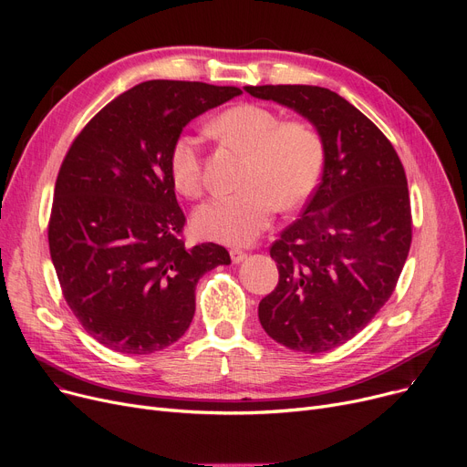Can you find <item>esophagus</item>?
I'll list each match as a JSON object with an SVG mask.
<instances>
[{"label": "esophagus", "mask_w": 467, "mask_h": 467, "mask_svg": "<svg viewBox=\"0 0 467 467\" xmlns=\"http://www.w3.org/2000/svg\"><path fill=\"white\" fill-rule=\"evenodd\" d=\"M229 254H231V259H233V263H240V261H244V259L248 257V254H246V252L236 250V248H233Z\"/></svg>", "instance_id": "1"}]
</instances>
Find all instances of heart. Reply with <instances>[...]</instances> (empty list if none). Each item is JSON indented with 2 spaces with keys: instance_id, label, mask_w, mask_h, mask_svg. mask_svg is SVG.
I'll list each match as a JSON object with an SVG mask.
<instances>
[{
  "instance_id": "1",
  "label": "heart",
  "mask_w": 467,
  "mask_h": 467,
  "mask_svg": "<svg viewBox=\"0 0 467 467\" xmlns=\"http://www.w3.org/2000/svg\"><path fill=\"white\" fill-rule=\"evenodd\" d=\"M210 130L248 153L238 191L215 194L194 212L201 236L223 244H250L282 208L303 204L320 183L326 145L306 120H280L259 104H238L219 113ZM170 178L176 191L196 199L204 189L199 140L182 134L171 143Z\"/></svg>"
}]
</instances>
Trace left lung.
<instances>
[{
    "instance_id": "1",
    "label": "left lung",
    "mask_w": 467,
    "mask_h": 467,
    "mask_svg": "<svg viewBox=\"0 0 467 467\" xmlns=\"http://www.w3.org/2000/svg\"><path fill=\"white\" fill-rule=\"evenodd\" d=\"M299 111L326 145L320 185L273 242L278 285L259 303L266 335L320 354L356 337L396 289L412 240L405 168L371 119L312 85L244 87Z\"/></svg>"
}]
</instances>
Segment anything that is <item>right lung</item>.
I'll list each match as a JSON object with an SVG mask.
<instances>
[{"label":"right lung","instance_id":"obj_1","mask_svg":"<svg viewBox=\"0 0 467 467\" xmlns=\"http://www.w3.org/2000/svg\"><path fill=\"white\" fill-rule=\"evenodd\" d=\"M238 87L145 81L98 111L62 161L48 250L83 329L120 354L162 350L189 329L194 287L229 252L185 246V213L170 178L171 143L191 119Z\"/></svg>","mask_w":467,"mask_h":467}]
</instances>
